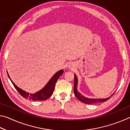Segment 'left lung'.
<instances>
[{
    "mask_svg": "<svg viewBox=\"0 0 130 130\" xmlns=\"http://www.w3.org/2000/svg\"><path fill=\"white\" fill-rule=\"evenodd\" d=\"M77 84H78V78L77 77L76 74H74V93L76 98L78 99L82 102L84 103L88 104H95V103H102L104 102L107 100H108L110 98V97L112 96L113 93L111 95V96L108 97V98H105V99H93V98H86V97L84 96L82 94H81L80 92L77 91Z\"/></svg>",
    "mask_w": 130,
    "mask_h": 130,
    "instance_id": "1",
    "label": "left lung"
}]
</instances>
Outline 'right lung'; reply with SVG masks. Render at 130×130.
Segmentation results:
<instances>
[{
    "instance_id": "1",
    "label": "right lung",
    "mask_w": 130,
    "mask_h": 130,
    "mask_svg": "<svg viewBox=\"0 0 130 130\" xmlns=\"http://www.w3.org/2000/svg\"><path fill=\"white\" fill-rule=\"evenodd\" d=\"M7 73L8 77H9L10 80L11 81L15 89L17 90V91L19 92V94L22 96H23L24 98H25L26 99H28L32 101H43L47 100V99H49L52 95L54 92L55 85H56L57 81L58 80L60 76L63 74V70L61 69L57 72L56 73H55L54 75L50 79V80L48 81L46 85L42 89H41L40 91L34 93H28V92L23 91V90L21 89L20 88H19L17 85L15 84L14 83L11 79L7 71Z\"/></svg>"
}]
</instances>
